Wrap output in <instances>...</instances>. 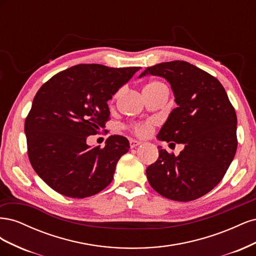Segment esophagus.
Listing matches in <instances>:
<instances>
[{
  "label": "esophagus",
  "mask_w": 256,
  "mask_h": 256,
  "mask_svg": "<svg viewBox=\"0 0 256 256\" xmlns=\"http://www.w3.org/2000/svg\"><path fill=\"white\" fill-rule=\"evenodd\" d=\"M129 143H130V147H131V148H134V147H136V146L142 144V142L138 141V140H130Z\"/></svg>",
  "instance_id": "esophagus-1"
}]
</instances>
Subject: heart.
Segmentation results:
<instances>
[{
    "label": "heart",
    "instance_id": "1",
    "mask_svg": "<svg viewBox=\"0 0 256 256\" xmlns=\"http://www.w3.org/2000/svg\"><path fill=\"white\" fill-rule=\"evenodd\" d=\"M162 84L161 82H152L150 83L147 86H156V85H160ZM122 90H118L115 92L114 95V99L118 98L120 95ZM152 128H154V124L152 122H138V124H134V125L131 126V130H132V132L134 134H136L138 136H141V138H145V136H148L152 131Z\"/></svg>",
    "mask_w": 256,
    "mask_h": 256
}]
</instances>
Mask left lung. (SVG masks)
<instances>
[{"instance_id": "obj_1", "label": "left lung", "mask_w": 256, "mask_h": 256, "mask_svg": "<svg viewBox=\"0 0 256 256\" xmlns=\"http://www.w3.org/2000/svg\"><path fill=\"white\" fill-rule=\"evenodd\" d=\"M171 84L177 108L170 113L158 140L184 144L178 156L158 146L159 157L146 168L159 194L188 202L212 190L226 175L237 150V116L226 90L214 76L188 62L147 67Z\"/></svg>"}]
</instances>
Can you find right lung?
I'll return each mask as SVG.
<instances>
[{"label":"right lung","mask_w":256,"mask_h":256,"mask_svg":"<svg viewBox=\"0 0 256 256\" xmlns=\"http://www.w3.org/2000/svg\"><path fill=\"white\" fill-rule=\"evenodd\" d=\"M140 68L80 64L53 76L38 90L24 124L28 154L53 190L84 198L111 184L129 141L114 134L100 148L88 146L86 138L104 127L110 118L108 102Z\"/></svg>","instance_id":"obj_1"}]
</instances>
